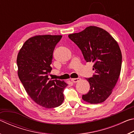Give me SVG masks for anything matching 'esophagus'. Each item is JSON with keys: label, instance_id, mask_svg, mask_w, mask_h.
I'll return each mask as SVG.
<instances>
[{"label": "esophagus", "instance_id": "obj_1", "mask_svg": "<svg viewBox=\"0 0 134 134\" xmlns=\"http://www.w3.org/2000/svg\"><path fill=\"white\" fill-rule=\"evenodd\" d=\"M80 80H81L80 78H74V79H71V80L73 83H77V82H79Z\"/></svg>", "mask_w": 134, "mask_h": 134}]
</instances>
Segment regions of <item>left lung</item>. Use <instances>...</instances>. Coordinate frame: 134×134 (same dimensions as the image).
I'll use <instances>...</instances> for the list:
<instances>
[{
  "mask_svg": "<svg viewBox=\"0 0 134 134\" xmlns=\"http://www.w3.org/2000/svg\"><path fill=\"white\" fill-rule=\"evenodd\" d=\"M69 37L81 49L86 62L94 63L95 74L86 79L90 87L83 100L91 104L103 102L112 94L121 73L122 53L118 44L107 31L95 26Z\"/></svg>",
  "mask_w": 134,
  "mask_h": 134,
  "instance_id": "obj_1",
  "label": "left lung"
}]
</instances>
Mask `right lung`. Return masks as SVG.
<instances>
[{"label":"right lung","mask_w":134,"mask_h":134,"mask_svg":"<svg viewBox=\"0 0 134 134\" xmlns=\"http://www.w3.org/2000/svg\"><path fill=\"white\" fill-rule=\"evenodd\" d=\"M62 35H36L26 40L17 57L18 74L29 97L45 108L61 105L64 99V81L52 80L48 75L53 52Z\"/></svg>","instance_id":"obj_1"}]
</instances>
